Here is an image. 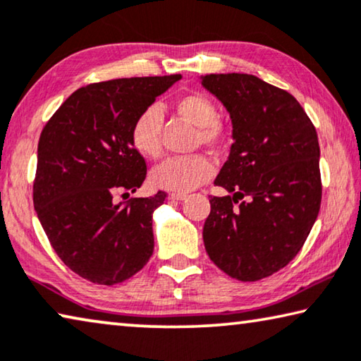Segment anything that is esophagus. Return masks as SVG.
<instances>
[{
	"mask_svg": "<svg viewBox=\"0 0 361 361\" xmlns=\"http://www.w3.org/2000/svg\"><path fill=\"white\" fill-rule=\"evenodd\" d=\"M187 195L185 193H179V192H173V193H169V200H177V202H180V200H184Z\"/></svg>",
	"mask_w": 361,
	"mask_h": 361,
	"instance_id": "34e87169",
	"label": "esophagus"
}]
</instances>
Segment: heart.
<instances>
[{"instance_id": "heart-1", "label": "heart", "mask_w": 361, "mask_h": 361, "mask_svg": "<svg viewBox=\"0 0 361 361\" xmlns=\"http://www.w3.org/2000/svg\"><path fill=\"white\" fill-rule=\"evenodd\" d=\"M180 118L197 126V143L209 148H221L227 140L226 126L216 119L214 103L203 93H185L174 102ZM161 111L148 106L137 116L130 129V142L138 154L154 159L161 154ZM214 168L203 154L169 158L157 166L149 180L157 188L169 192H190L213 176Z\"/></svg>"}]
</instances>
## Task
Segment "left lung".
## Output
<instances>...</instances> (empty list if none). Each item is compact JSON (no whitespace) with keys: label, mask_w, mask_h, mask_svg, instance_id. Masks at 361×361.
Here are the masks:
<instances>
[{"label":"left lung","mask_w":361,"mask_h":361,"mask_svg":"<svg viewBox=\"0 0 361 361\" xmlns=\"http://www.w3.org/2000/svg\"><path fill=\"white\" fill-rule=\"evenodd\" d=\"M232 124L229 157L214 185L203 242L212 262L252 282L292 262L318 218L319 143L300 103L250 74L202 75Z\"/></svg>","instance_id":"8db88e82"}]
</instances>
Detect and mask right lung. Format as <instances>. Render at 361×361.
<instances>
[{
  "label": "right lung",
  "mask_w": 361,
  "mask_h": 361,
  "mask_svg": "<svg viewBox=\"0 0 361 361\" xmlns=\"http://www.w3.org/2000/svg\"><path fill=\"white\" fill-rule=\"evenodd\" d=\"M180 74L132 77L75 90L48 121L37 152L33 204L64 264L95 284L114 286L153 255L154 197L114 202L143 184L147 164L130 142L138 114Z\"/></svg>",
  "instance_id": "1"
}]
</instances>
